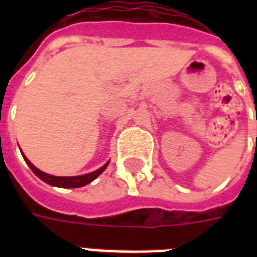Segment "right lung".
Listing matches in <instances>:
<instances>
[{
	"label": "right lung",
	"instance_id": "add662e5",
	"mask_svg": "<svg viewBox=\"0 0 257 257\" xmlns=\"http://www.w3.org/2000/svg\"><path fill=\"white\" fill-rule=\"evenodd\" d=\"M22 153V152H21ZM22 157H24V160L28 165H29V168L33 171V173L37 176L38 179H41L44 183L49 184V185H53V187H58V188H80L84 187L86 184L92 183L93 180L97 179L98 176L102 173V172L106 169V167L109 165L108 163H105L101 168H98L97 171L90 172V173H85V175H80V176H53L49 175V173H45V172L40 171L38 168H36L32 163H30L26 156L22 153Z\"/></svg>",
	"mask_w": 257,
	"mask_h": 257
}]
</instances>
